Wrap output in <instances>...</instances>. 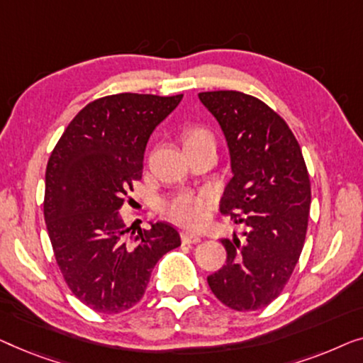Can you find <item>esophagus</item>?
I'll return each mask as SVG.
<instances>
[{"instance_id":"obj_1","label":"esophagus","mask_w":363,"mask_h":363,"mask_svg":"<svg viewBox=\"0 0 363 363\" xmlns=\"http://www.w3.org/2000/svg\"><path fill=\"white\" fill-rule=\"evenodd\" d=\"M181 237H182V242L187 243V245L201 242V237H199V235H196V233H191V232H182Z\"/></svg>"}]
</instances>
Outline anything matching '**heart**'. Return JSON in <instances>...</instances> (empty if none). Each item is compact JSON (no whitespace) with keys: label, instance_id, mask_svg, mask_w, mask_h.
I'll list each match as a JSON object with an SVG mask.
<instances>
[{"label":"heart","instance_id":"heart-1","mask_svg":"<svg viewBox=\"0 0 363 363\" xmlns=\"http://www.w3.org/2000/svg\"><path fill=\"white\" fill-rule=\"evenodd\" d=\"M201 138H211V135L202 128H192L186 135V145L201 140ZM208 203H211L208 194L182 192L162 202V212L177 225L186 228H201L206 225Z\"/></svg>","mask_w":363,"mask_h":363}]
</instances>
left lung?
<instances>
[{
  "instance_id": "1",
  "label": "left lung",
  "mask_w": 363,
  "mask_h": 363,
  "mask_svg": "<svg viewBox=\"0 0 363 363\" xmlns=\"http://www.w3.org/2000/svg\"><path fill=\"white\" fill-rule=\"evenodd\" d=\"M230 155L232 179L220 212L245 223L243 238H223L227 262L207 283L235 311H257L277 299L303 252L311 184L293 131L262 100L235 90L202 91Z\"/></svg>"
}]
</instances>
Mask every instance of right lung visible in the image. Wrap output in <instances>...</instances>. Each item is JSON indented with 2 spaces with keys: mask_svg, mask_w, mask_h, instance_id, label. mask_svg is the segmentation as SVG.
<instances>
[{
  "mask_svg": "<svg viewBox=\"0 0 363 363\" xmlns=\"http://www.w3.org/2000/svg\"><path fill=\"white\" fill-rule=\"evenodd\" d=\"M181 100L116 94L91 101L49 157L44 218L55 259L75 298L96 313L133 308L162 255L181 245L179 232L162 222L128 238L133 225L120 216L150 136Z\"/></svg>",
  "mask_w": 363,
  "mask_h": 363,
  "instance_id": "right-lung-1",
  "label": "right lung"
}]
</instances>
